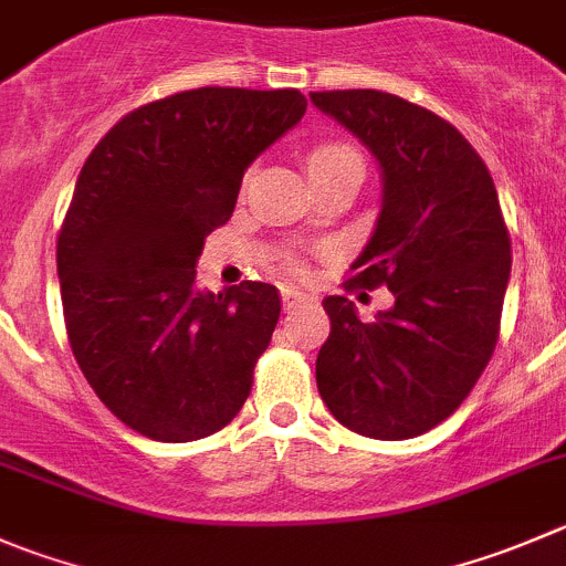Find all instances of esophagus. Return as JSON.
<instances>
[{"instance_id": "34e87169", "label": "esophagus", "mask_w": 566, "mask_h": 566, "mask_svg": "<svg viewBox=\"0 0 566 566\" xmlns=\"http://www.w3.org/2000/svg\"><path fill=\"white\" fill-rule=\"evenodd\" d=\"M306 295L304 293H298V290H282V306H284V312H293V310H298L301 304H306Z\"/></svg>"}]
</instances>
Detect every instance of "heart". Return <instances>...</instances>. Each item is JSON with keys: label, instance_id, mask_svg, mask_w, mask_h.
Segmentation results:
<instances>
[{"label": "heart", "instance_id": "1", "mask_svg": "<svg viewBox=\"0 0 566 566\" xmlns=\"http://www.w3.org/2000/svg\"><path fill=\"white\" fill-rule=\"evenodd\" d=\"M306 168H310L312 179L334 177V174L343 171H359L365 174V157L356 149L354 144H345V140H323L315 144L306 151ZM293 271H304L298 260H290Z\"/></svg>", "mask_w": 566, "mask_h": 566}]
</instances>
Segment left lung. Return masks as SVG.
Masks as SVG:
<instances>
[{"label": "left lung", "mask_w": 566, "mask_h": 566, "mask_svg": "<svg viewBox=\"0 0 566 566\" xmlns=\"http://www.w3.org/2000/svg\"><path fill=\"white\" fill-rule=\"evenodd\" d=\"M376 155L384 201L345 290L387 287L395 306L361 323L343 295L323 301L321 398L345 429L411 440L462 406L501 337L512 238L490 168L431 109L381 91L310 93Z\"/></svg>", "instance_id": "left-lung-1"}]
</instances>
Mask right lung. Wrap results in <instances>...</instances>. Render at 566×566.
I'll use <instances>...</instances> for the list:
<instances>
[{
  "label": "right lung",
  "instance_id": "right-lung-1",
  "mask_svg": "<svg viewBox=\"0 0 566 566\" xmlns=\"http://www.w3.org/2000/svg\"><path fill=\"white\" fill-rule=\"evenodd\" d=\"M304 109L295 87L174 93L126 113L82 166L57 234L65 332L93 392L137 434L201 440L251 395L279 290L199 293L196 260L251 160Z\"/></svg>",
  "mask_w": 566,
  "mask_h": 566
}]
</instances>
